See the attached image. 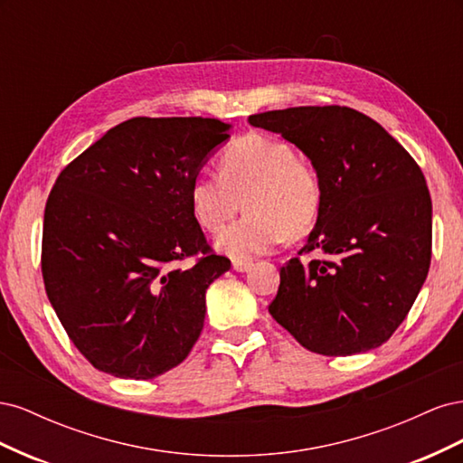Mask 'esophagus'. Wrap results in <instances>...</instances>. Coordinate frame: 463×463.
Returning <instances> with one entry per match:
<instances>
[{
  "label": "esophagus",
  "instance_id": "34e87169",
  "mask_svg": "<svg viewBox=\"0 0 463 463\" xmlns=\"http://www.w3.org/2000/svg\"><path fill=\"white\" fill-rule=\"evenodd\" d=\"M232 266H233L235 272H249L250 269H253V262H250V260H233Z\"/></svg>",
  "mask_w": 463,
  "mask_h": 463
}]
</instances>
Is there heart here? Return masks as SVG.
I'll list each match as a JSON object with an SVG mask.
<instances>
[{
	"mask_svg": "<svg viewBox=\"0 0 463 463\" xmlns=\"http://www.w3.org/2000/svg\"><path fill=\"white\" fill-rule=\"evenodd\" d=\"M191 213L208 233H220L245 204L249 213L218 237L223 253L245 260L264 255L288 233L313 226L322 204L320 179L286 141L247 133L222 152L220 172L203 170L189 185Z\"/></svg>",
	"mask_w": 463,
	"mask_h": 463,
	"instance_id": "1",
	"label": "heart"
}]
</instances>
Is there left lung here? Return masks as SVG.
<instances>
[{
    "label": "left lung",
    "instance_id": "obj_1",
    "mask_svg": "<svg viewBox=\"0 0 463 463\" xmlns=\"http://www.w3.org/2000/svg\"><path fill=\"white\" fill-rule=\"evenodd\" d=\"M311 160L322 187L317 223L279 270L269 311L320 355L383 345L421 289L432 243V204L421 167L383 125L345 106H299L249 116Z\"/></svg>",
    "mask_w": 463,
    "mask_h": 463
}]
</instances>
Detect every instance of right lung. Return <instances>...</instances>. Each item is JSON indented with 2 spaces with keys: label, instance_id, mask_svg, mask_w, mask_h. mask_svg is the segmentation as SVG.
<instances>
[{
  "label": "right lung",
  "instance_id": "add662e5",
  "mask_svg": "<svg viewBox=\"0 0 463 463\" xmlns=\"http://www.w3.org/2000/svg\"><path fill=\"white\" fill-rule=\"evenodd\" d=\"M230 129L210 118H133L55 179L42 276L67 335L98 371L148 381L199 340L206 289L230 260L210 253L189 185ZM193 254L202 257L191 269H175Z\"/></svg>",
  "mask_w": 463,
  "mask_h": 463
}]
</instances>
